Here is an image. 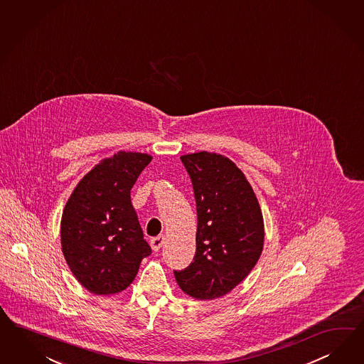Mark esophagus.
I'll list each match as a JSON object with an SVG mask.
<instances>
[{"mask_svg":"<svg viewBox=\"0 0 364 364\" xmlns=\"http://www.w3.org/2000/svg\"><path fill=\"white\" fill-rule=\"evenodd\" d=\"M164 243H165V235H158L156 238L150 240V245H151V247H153L154 251H158V250L161 249Z\"/></svg>","mask_w":364,"mask_h":364,"instance_id":"34e87169","label":"esophagus"}]
</instances>
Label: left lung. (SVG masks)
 I'll use <instances>...</instances> for the list:
<instances>
[{"label":"left lung","instance_id":"obj_1","mask_svg":"<svg viewBox=\"0 0 364 364\" xmlns=\"http://www.w3.org/2000/svg\"><path fill=\"white\" fill-rule=\"evenodd\" d=\"M197 203L194 262L174 271L182 291L200 301L229 294L259 259L264 225L255 193L229 158L199 151L181 156Z\"/></svg>","mask_w":364,"mask_h":364}]
</instances>
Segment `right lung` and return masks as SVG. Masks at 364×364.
<instances>
[{"instance_id":"obj_1","label":"right lung","mask_w":364,"mask_h":364,"mask_svg":"<svg viewBox=\"0 0 364 364\" xmlns=\"http://www.w3.org/2000/svg\"><path fill=\"white\" fill-rule=\"evenodd\" d=\"M151 156L118 151L80 181L63 208L61 246L75 279L95 295L127 289L151 254L130 199Z\"/></svg>"}]
</instances>
